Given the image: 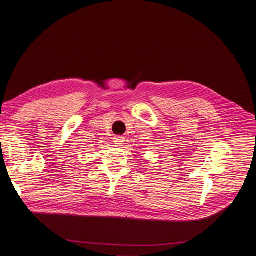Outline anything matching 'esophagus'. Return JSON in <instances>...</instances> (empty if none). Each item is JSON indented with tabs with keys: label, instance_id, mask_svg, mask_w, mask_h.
Masks as SVG:
<instances>
[{
	"label": "esophagus",
	"instance_id": "34e87169",
	"mask_svg": "<svg viewBox=\"0 0 256 256\" xmlns=\"http://www.w3.org/2000/svg\"><path fill=\"white\" fill-rule=\"evenodd\" d=\"M114 144H116V145H122V144H124V138L122 136H115L114 138Z\"/></svg>",
	"mask_w": 256,
	"mask_h": 256
}]
</instances>
